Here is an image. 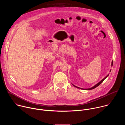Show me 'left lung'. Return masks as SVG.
Here are the masks:
<instances>
[{
  "label": "left lung",
  "instance_id": "obj_1",
  "mask_svg": "<svg viewBox=\"0 0 125 125\" xmlns=\"http://www.w3.org/2000/svg\"><path fill=\"white\" fill-rule=\"evenodd\" d=\"M113 61H112V62H111V66L112 67V65H113ZM111 70H110V72H111ZM108 76H109V74H108L104 78H103L101 81H100L99 82H98L97 84H96L95 85H94V86H93V87H91V88H81V87H78V86H76V85H75L74 84H73V83H72L75 87H77V88H79V89H81V90H93V89H94V88H96L97 86H98L99 85H100L103 82V81L107 78V77H108Z\"/></svg>",
  "mask_w": 125,
  "mask_h": 125
}]
</instances>
